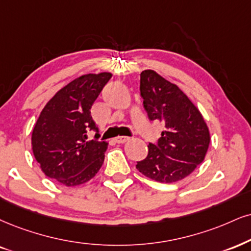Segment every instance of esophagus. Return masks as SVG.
<instances>
[{
	"mask_svg": "<svg viewBox=\"0 0 251 251\" xmlns=\"http://www.w3.org/2000/svg\"><path fill=\"white\" fill-rule=\"evenodd\" d=\"M130 138L126 137V136H119V137L115 138V142L119 144H122V143H126V142H128Z\"/></svg>",
	"mask_w": 251,
	"mask_h": 251,
	"instance_id": "34e87169",
	"label": "esophagus"
}]
</instances>
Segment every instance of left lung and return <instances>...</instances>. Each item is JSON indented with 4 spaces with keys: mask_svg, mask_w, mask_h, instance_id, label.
Masks as SVG:
<instances>
[{
    "mask_svg": "<svg viewBox=\"0 0 251 251\" xmlns=\"http://www.w3.org/2000/svg\"><path fill=\"white\" fill-rule=\"evenodd\" d=\"M141 95L151 121L164 123L157 144L149 143L147 158L136 169L159 182L181 180L205 159L211 136L205 120L187 95L152 70L141 73Z\"/></svg>",
    "mask_w": 251,
    "mask_h": 251,
    "instance_id": "1",
    "label": "left lung"
}]
</instances>
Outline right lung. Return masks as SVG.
Listing matches in <instances>:
<instances>
[{
    "mask_svg": "<svg viewBox=\"0 0 251 251\" xmlns=\"http://www.w3.org/2000/svg\"><path fill=\"white\" fill-rule=\"evenodd\" d=\"M111 73L85 74L67 83L51 99L37 120L31 144L33 156L49 178L65 186L87 182L101 169L108 143L98 141L91 108ZM97 131L87 141V132Z\"/></svg>",
    "mask_w": 251,
    "mask_h": 251,
    "instance_id": "1",
    "label": "right lung"
}]
</instances>
